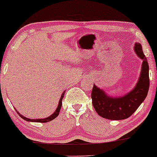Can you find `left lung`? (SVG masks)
I'll return each instance as SVG.
<instances>
[{
	"mask_svg": "<svg viewBox=\"0 0 157 157\" xmlns=\"http://www.w3.org/2000/svg\"><path fill=\"white\" fill-rule=\"evenodd\" d=\"M135 52L142 59L140 77L134 89L124 96L109 97L94 84L92 91V105L100 116L109 120L126 119L135 113L148 92L149 66L141 44L136 43Z\"/></svg>",
	"mask_w": 157,
	"mask_h": 157,
	"instance_id": "1",
	"label": "left lung"
}]
</instances>
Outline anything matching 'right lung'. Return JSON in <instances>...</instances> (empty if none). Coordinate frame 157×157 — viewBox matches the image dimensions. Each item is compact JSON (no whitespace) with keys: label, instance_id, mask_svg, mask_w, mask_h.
<instances>
[{"label":"right lung","instance_id":"add662e5","mask_svg":"<svg viewBox=\"0 0 157 157\" xmlns=\"http://www.w3.org/2000/svg\"><path fill=\"white\" fill-rule=\"evenodd\" d=\"M65 92H64L63 93V94L61 95V98H60L59 99V104H58V106L57 108H56V111L54 112V113H53L52 115H51V116L48 117V118H41V119H30V118H26V117L23 116L22 115H21L19 113H18V111L16 110L17 113H18V115H19V116L21 117V118H23L24 120L27 121H32V122H40V123H46V122H48V121H52L54 119V118H56V117L59 115V111L60 109H61V107H62V101H63V98L64 97V94H65Z\"/></svg>","mask_w":157,"mask_h":157}]
</instances>
